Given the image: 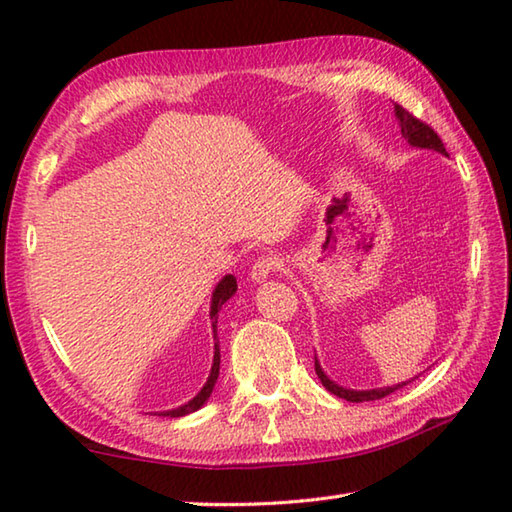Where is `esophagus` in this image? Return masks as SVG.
<instances>
[{
    "instance_id": "1",
    "label": "esophagus",
    "mask_w": 512,
    "mask_h": 512,
    "mask_svg": "<svg viewBox=\"0 0 512 512\" xmlns=\"http://www.w3.org/2000/svg\"><path fill=\"white\" fill-rule=\"evenodd\" d=\"M282 268V259L277 255H262L255 259L253 268H250V277H253L255 282H262L266 280L268 275H273L275 271H280Z\"/></svg>"
}]
</instances>
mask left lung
Instances as JSON below:
<instances>
[{
  "label": "left lung",
  "mask_w": 512,
  "mask_h": 512,
  "mask_svg": "<svg viewBox=\"0 0 512 512\" xmlns=\"http://www.w3.org/2000/svg\"><path fill=\"white\" fill-rule=\"evenodd\" d=\"M395 106V117L400 119V126H402V135L404 140H409V144L413 146H420V149H433V151H440V153H447L445 151V144L440 140L438 133L433 131L429 124H424L422 119H418L415 115H411L409 110L402 108L400 103H393ZM316 375L318 379L323 381V386L327 388L329 393H334L336 397H343V400L348 402H370V400H381V397L395 393L397 388H402L406 384H397V386H388V388H377V391H348V388H341L336 386L334 381H329L327 375L323 370H320L318 361H316Z\"/></svg>",
  "instance_id": "8db88e82"
}]
</instances>
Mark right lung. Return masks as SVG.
I'll return each instance as SVG.
<instances>
[{
	"instance_id": "1",
	"label": "right lung",
	"mask_w": 512,
	"mask_h": 512,
	"mask_svg": "<svg viewBox=\"0 0 512 512\" xmlns=\"http://www.w3.org/2000/svg\"><path fill=\"white\" fill-rule=\"evenodd\" d=\"M235 291H237V280L232 275H225L223 280L219 282V287H216L214 293H212V311H210V316H212V327H214V339H216V318H219V309H221V305H223L225 300H228L230 296H235ZM219 363H221L219 343H214L212 372H210V379H207V384L201 388V393H198L192 402H187L183 406H178V409L167 411V413H162V415H169V418H180V415H187V413H192L196 409H201V406L207 402V397H210L212 388L216 384V379H219Z\"/></svg>"
}]
</instances>
